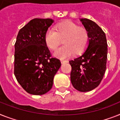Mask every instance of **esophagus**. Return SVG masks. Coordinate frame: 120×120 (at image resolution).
<instances>
[{"label": "esophagus", "instance_id": "obj_1", "mask_svg": "<svg viewBox=\"0 0 120 120\" xmlns=\"http://www.w3.org/2000/svg\"><path fill=\"white\" fill-rule=\"evenodd\" d=\"M61 62L62 64H63V63L68 62V61H67V60H64V59H61Z\"/></svg>", "mask_w": 120, "mask_h": 120}]
</instances>
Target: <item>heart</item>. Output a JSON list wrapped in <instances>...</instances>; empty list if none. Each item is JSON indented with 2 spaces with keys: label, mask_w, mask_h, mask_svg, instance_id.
I'll use <instances>...</instances> for the list:
<instances>
[{
  "label": "heart",
  "mask_w": 120,
  "mask_h": 120,
  "mask_svg": "<svg viewBox=\"0 0 120 120\" xmlns=\"http://www.w3.org/2000/svg\"><path fill=\"white\" fill-rule=\"evenodd\" d=\"M46 45L51 50L57 49L62 40L64 46L57 49L54 55L59 58L71 56L74 53L81 54L85 51L88 43V34L86 29L79 27L71 21H65L57 24L55 30L49 29L45 36Z\"/></svg>",
  "instance_id": "obj_1"
}]
</instances>
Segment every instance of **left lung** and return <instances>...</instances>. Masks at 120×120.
<instances>
[{"mask_svg": "<svg viewBox=\"0 0 120 120\" xmlns=\"http://www.w3.org/2000/svg\"><path fill=\"white\" fill-rule=\"evenodd\" d=\"M80 21L88 32L89 43L82 55L69 61L71 80L76 90L87 92L98 87L104 75L107 43L104 32L96 22L86 18Z\"/></svg>", "mask_w": 120, "mask_h": 120, "instance_id": "obj_1", "label": "left lung"}]
</instances>
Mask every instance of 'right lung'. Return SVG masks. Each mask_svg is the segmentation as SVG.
Instances as JSON below:
<instances>
[{"label": "right lung", "instance_id": "1", "mask_svg": "<svg viewBox=\"0 0 120 120\" xmlns=\"http://www.w3.org/2000/svg\"><path fill=\"white\" fill-rule=\"evenodd\" d=\"M52 19L35 18L21 28L15 44L14 74L28 93L42 95L51 90L53 79L61 66L51 56L45 36Z\"/></svg>", "mask_w": 120, "mask_h": 120}]
</instances>
